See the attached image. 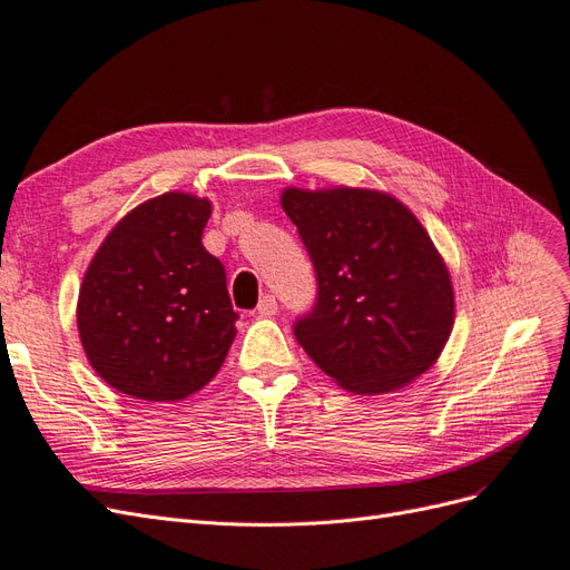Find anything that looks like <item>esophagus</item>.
Instances as JSON below:
<instances>
[{"mask_svg":"<svg viewBox=\"0 0 570 570\" xmlns=\"http://www.w3.org/2000/svg\"><path fill=\"white\" fill-rule=\"evenodd\" d=\"M257 311H259V316H276L278 313V302H276V297H273V294H264V297L259 299V306H257Z\"/></svg>","mask_w":570,"mask_h":570,"instance_id":"esophagus-1","label":"esophagus"}]
</instances>
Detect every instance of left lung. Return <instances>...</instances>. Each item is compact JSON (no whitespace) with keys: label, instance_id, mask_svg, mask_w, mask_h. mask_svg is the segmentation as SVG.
I'll list each match as a JSON object with an SVG mask.
<instances>
[{"label":"left lung","instance_id":"8db88e82","mask_svg":"<svg viewBox=\"0 0 570 570\" xmlns=\"http://www.w3.org/2000/svg\"><path fill=\"white\" fill-rule=\"evenodd\" d=\"M283 209L316 268L294 337L353 394H386L436 363L455 318L450 273L424 226L380 190L285 188Z\"/></svg>","mask_w":570,"mask_h":570}]
</instances>
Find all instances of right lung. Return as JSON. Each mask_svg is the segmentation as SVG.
I'll list each match as a JSON object with an SVG mask.
<instances>
[{
	"label": "right lung",
	"instance_id": "add662e5",
	"mask_svg": "<svg viewBox=\"0 0 570 570\" xmlns=\"http://www.w3.org/2000/svg\"><path fill=\"white\" fill-rule=\"evenodd\" d=\"M209 200L165 193L117 224L91 259L77 327L96 375L141 401H181L235 340L224 264L203 245Z\"/></svg>",
	"mask_w": 570,
	"mask_h": 570
}]
</instances>
